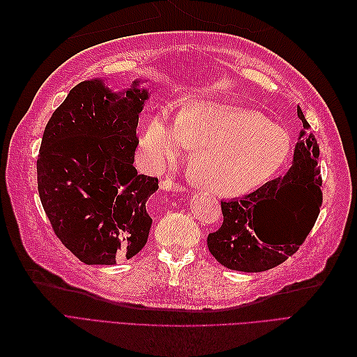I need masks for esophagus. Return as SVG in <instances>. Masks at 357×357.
I'll use <instances>...</instances> for the list:
<instances>
[{
    "label": "esophagus",
    "mask_w": 357,
    "mask_h": 357,
    "mask_svg": "<svg viewBox=\"0 0 357 357\" xmlns=\"http://www.w3.org/2000/svg\"><path fill=\"white\" fill-rule=\"evenodd\" d=\"M160 188L164 189V190H172V192H183V190H186L185 186L177 185V183H176L174 180H171V178H167V180L162 181V183H160Z\"/></svg>",
    "instance_id": "1"
}]
</instances>
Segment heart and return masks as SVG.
I'll return each instance as SVG.
<instances>
[{
  "mask_svg": "<svg viewBox=\"0 0 357 357\" xmlns=\"http://www.w3.org/2000/svg\"><path fill=\"white\" fill-rule=\"evenodd\" d=\"M142 146L164 167L198 149L192 169L199 185L236 197L264 185L282 168L291 150L283 128L262 113L240 107L192 102L172 122L165 112L149 119Z\"/></svg>",
  "mask_w": 357,
  "mask_h": 357,
  "instance_id": "b5f03b06",
  "label": "heart"
}]
</instances>
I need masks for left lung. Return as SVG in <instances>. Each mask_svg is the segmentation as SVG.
Masks as SVG:
<instances>
[{
    "mask_svg": "<svg viewBox=\"0 0 357 357\" xmlns=\"http://www.w3.org/2000/svg\"><path fill=\"white\" fill-rule=\"evenodd\" d=\"M298 117L304 131L287 174L220 204L223 223L208 235L207 245L226 268L261 273L283 264L299 250L319 218L323 202L319 144L301 109Z\"/></svg>",
    "mask_w": 357,
    "mask_h": 357,
    "instance_id": "8db88e82",
    "label": "left lung"
}]
</instances>
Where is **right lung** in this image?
<instances>
[{
  "instance_id": "1",
  "label": "right lung",
  "mask_w": 357,
  "mask_h": 357,
  "mask_svg": "<svg viewBox=\"0 0 357 357\" xmlns=\"http://www.w3.org/2000/svg\"><path fill=\"white\" fill-rule=\"evenodd\" d=\"M114 93L82 82L53 112L37 159V185L52 229L88 265L134 257L149 238L146 202L158 177L138 174V114L149 92Z\"/></svg>"
}]
</instances>
